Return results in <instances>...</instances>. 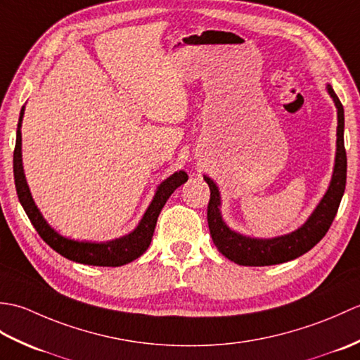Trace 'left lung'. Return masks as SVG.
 Wrapping results in <instances>:
<instances>
[{"mask_svg": "<svg viewBox=\"0 0 360 360\" xmlns=\"http://www.w3.org/2000/svg\"><path fill=\"white\" fill-rule=\"evenodd\" d=\"M328 93L331 94L335 106H338V153H335L334 173L323 200L298 231L272 240L248 238V236L232 232L221 218L218 187L210 178L204 176L205 182L210 187V201L207 205L210 236L221 254L231 262L241 266H271L289 262V259L307 254L323 238L328 229L331 227L335 213L339 210L343 192H345L347 151L345 143H343V127H345L343 106L330 85H328Z\"/></svg>", "mask_w": 360, "mask_h": 360, "instance_id": "8db88e82", "label": "left lung"}]
</instances>
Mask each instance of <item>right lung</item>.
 <instances>
[{
	"label": "right lung",
	"instance_id": "obj_1",
	"mask_svg": "<svg viewBox=\"0 0 360 360\" xmlns=\"http://www.w3.org/2000/svg\"><path fill=\"white\" fill-rule=\"evenodd\" d=\"M22 111H25V108H21V112H20V122L17 128V142H15V150H13L15 187H17V195L22 209H25L30 223L34 224L35 231L41 236L43 241L46 244H49V246L56 252H58L60 255H63L65 258L72 259V262L82 263V264L116 267L139 258L150 246L160 210H162L167 200L170 198V195L174 192V190L184 184V182L188 179L187 173L186 172L174 173L159 186L158 192L155 198H153L150 207L147 209V212H145L139 226L136 227L134 232L124 236V238L108 241V243H83V241L80 243V241L63 238V236H60L56 231H53V229L48 226V223H46L40 210L37 209L32 196H30L29 187L26 184V178H25V173H22V164H21V129L20 128H21Z\"/></svg>",
	"mask_w": 360,
	"mask_h": 360
}]
</instances>
